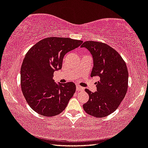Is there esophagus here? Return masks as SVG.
<instances>
[{"label": "esophagus", "mask_w": 148, "mask_h": 148, "mask_svg": "<svg viewBox=\"0 0 148 148\" xmlns=\"http://www.w3.org/2000/svg\"><path fill=\"white\" fill-rule=\"evenodd\" d=\"M84 90V88H83V87H81L79 86V85H76V90L77 91H83Z\"/></svg>", "instance_id": "1"}]
</instances>
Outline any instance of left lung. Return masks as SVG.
Here are the masks:
<instances>
[{
	"label": "left lung",
	"mask_w": 148,
	"mask_h": 148,
	"mask_svg": "<svg viewBox=\"0 0 148 148\" xmlns=\"http://www.w3.org/2000/svg\"><path fill=\"white\" fill-rule=\"evenodd\" d=\"M81 47L90 51L93 67L91 76L99 77L96 82L97 91L88 89L89 100L83 105L87 113L95 117H105L119 107L128 89V72L121 55L108 45L97 41H86Z\"/></svg>",
	"instance_id": "left-lung-1"
}]
</instances>
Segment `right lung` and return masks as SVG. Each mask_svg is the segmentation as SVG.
Returning a JSON list of instances; mask_svg holds the SVG:
<instances>
[{
	"instance_id": "right-lung-1",
	"label": "right lung",
	"mask_w": 148,
	"mask_h": 148,
	"mask_svg": "<svg viewBox=\"0 0 148 148\" xmlns=\"http://www.w3.org/2000/svg\"><path fill=\"white\" fill-rule=\"evenodd\" d=\"M82 43V41L67 37H47L25 55L20 70L21 88L27 103L37 113L53 116L67 106L76 91V85L56 83L53 74L62 69L66 54Z\"/></svg>"
}]
</instances>
